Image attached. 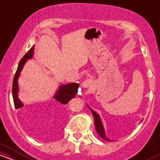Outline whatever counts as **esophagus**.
<instances>
[{"instance_id": "esophagus-1", "label": "esophagus", "mask_w": 160, "mask_h": 160, "mask_svg": "<svg viewBox=\"0 0 160 160\" xmlns=\"http://www.w3.org/2000/svg\"><path fill=\"white\" fill-rule=\"evenodd\" d=\"M93 85V82L91 79H87L84 82H82V86L83 88H88V87H92Z\"/></svg>"}]
</instances>
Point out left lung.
Instances as JSON below:
<instances>
[{"label":"left lung","instance_id":"left-lung-1","mask_svg":"<svg viewBox=\"0 0 160 160\" xmlns=\"http://www.w3.org/2000/svg\"><path fill=\"white\" fill-rule=\"evenodd\" d=\"M89 108L90 109L92 113L93 117H94L95 126V128H96L97 132H98V135H100V136L102 137L104 140H106L108 141H112V140H110V139L108 138L107 136H106L105 132H104V129L103 127V125H102V120H101V118H100V117H99V115L96 113V112H95L93 110H92L89 107Z\"/></svg>","mask_w":160,"mask_h":160}]
</instances>
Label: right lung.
Wrapping results in <instances>:
<instances>
[{
    "mask_svg": "<svg viewBox=\"0 0 160 160\" xmlns=\"http://www.w3.org/2000/svg\"><path fill=\"white\" fill-rule=\"evenodd\" d=\"M34 46H33L32 48L29 49L28 52L23 56L21 61L19 62L17 71H16L15 74V78H14L13 82H12V98H13L14 104H15V108L16 109H19V108L23 107L22 102L18 98V91H19L18 78H19L20 72L22 70L25 62L28 59H31L32 58L33 55H34ZM79 86L80 85L78 83H76V82H71V83H68L67 85H61L58 89V91L56 92V93L53 96L54 102H52L51 104L52 105H56V104H68L70 100H71L76 96Z\"/></svg>",
    "mask_w": 160,
    "mask_h": 160,
    "instance_id": "1",
    "label": "right lung"
}]
</instances>
